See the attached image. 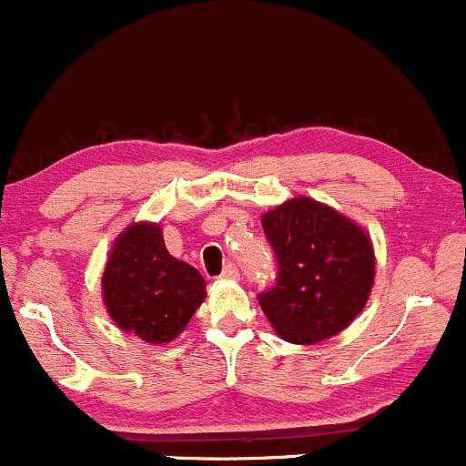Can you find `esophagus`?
<instances>
[{"mask_svg": "<svg viewBox=\"0 0 466 466\" xmlns=\"http://www.w3.org/2000/svg\"><path fill=\"white\" fill-rule=\"evenodd\" d=\"M221 278L223 280H238L240 278V274H238V269H237V265H226V269H223V274H221Z\"/></svg>", "mask_w": 466, "mask_h": 466, "instance_id": "esophagus-1", "label": "esophagus"}]
</instances>
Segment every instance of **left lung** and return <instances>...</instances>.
Segmentation results:
<instances>
[{
  "label": "left lung",
  "mask_w": 466,
  "mask_h": 466,
  "mask_svg": "<svg viewBox=\"0 0 466 466\" xmlns=\"http://www.w3.org/2000/svg\"><path fill=\"white\" fill-rule=\"evenodd\" d=\"M263 229L276 249V287L258 302L285 341L319 344L349 326L374 285L370 234L350 217L311 197L267 210Z\"/></svg>",
  "instance_id": "1"
}]
</instances>
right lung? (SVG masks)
I'll list each match as a JSON object with an SVG mask.
<instances>
[{
    "mask_svg": "<svg viewBox=\"0 0 466 466\" xmlns=\"http://www.w3.org/2000/svg\"><path fill=\"white\" fill-rule=\"evenodd\" d=\"M100 289L117 329L153 346L173 341L206 300L203 276L168 254L153 221L131 223L117 234Z\"/></svg>",
    "mask_w": 466,
    "mask_h": 466,
    "instance_id": "right-lung-1",
    "label": "right lung"
}]
</instances>
